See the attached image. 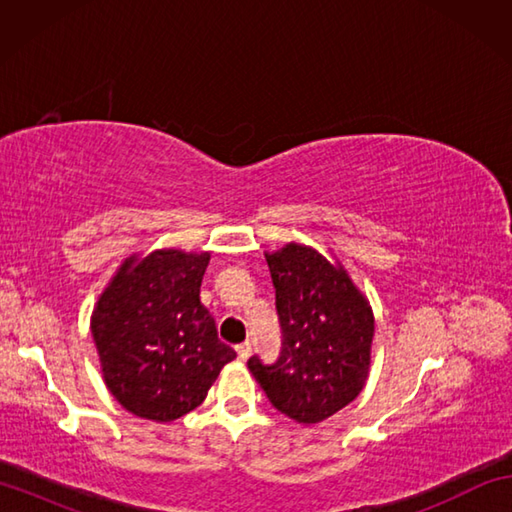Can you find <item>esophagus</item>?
<instances>
[{
  "label": "esophagus",
  "mask_w": 512,
  "mask_h": 512,
  "mask_svg": "<svg viewBox=\"0 0 512 512\" xmlns=\"http://www.w3.org/2000/svg\"><path fill=\"white\" fill-rule=\"evenodd\" d=\"M235 352H237L239 358H242V361H246V358L250 356V352H253V347H250L248 341H244V343H239V345L235 347Z\"/></svg>",
  "instance_id": "esophagus-1"
}]
</instances>
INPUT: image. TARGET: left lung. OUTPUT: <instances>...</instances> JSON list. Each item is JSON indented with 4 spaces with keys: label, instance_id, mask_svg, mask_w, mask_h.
Listing matches in <instances>:
<instances>
[{
    "label": "left lung",
    "instance_id": "8db88e82",
    "mask_svg": "<svg viewBox=\"0 0 512 512\" xmlns=\"http://www.w3.org/2000/svg\"><path fill=\"white\" fill-rule=\"evenodd\" d=\"M275 286L281 352L248 369L273 407L312 424L352 402L367 380L374 317L345 270L314 248L288 244L266 255Z\"/></svg>",
    "mask_w": 512,
    "mask_h": 512
}]
</instances>
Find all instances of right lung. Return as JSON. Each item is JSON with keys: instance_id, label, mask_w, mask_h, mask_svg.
<instances>
[{"instance_id": "right-lung-1", "label": "right lung", "mask_w": 512, "mask_h": 512, "mask_svg": "<svg viewBox=\"0 0 512 512\" xmlns=\"http://www.w3.org/2000/svg\"><path fill=\"white\" fill-rule=\"evenodd\" d=\"M206 266L209 253L182 250L127 259L92 314L107 389L138 418L169 422L193 411L237 356L200 301Z\"/></svg>"}]
</instances>
